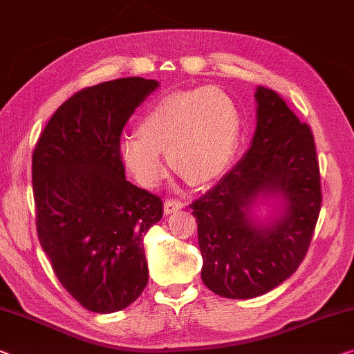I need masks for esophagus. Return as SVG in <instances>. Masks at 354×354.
I'll return each mask as SVG.
<instances>
[{
	"label": "esophagus",
	"mask_w": 354,
	"mask_h": 354,
	"mask_svg": "<svg viewBox=\"0 0 354 354\" xmlns=\"http://www.w3.org/2000/svg\"><path fill=\"white\" fill-rule=\"evenodd\" d=\"M183 207V203H180V201L177 199H166L165 201V214L166 215H171L174 214V212L180 210Z\"/></svg>",
	"instance_id": "esophagus-1"
}]
</instances>
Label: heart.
Masks as SVG:
<instances>
[{
    "instance_id": "heart-1",
    "label": "heart",
    "mask_w": 354,
    "mask_h": 354,
    "mask_svg": "<svg viewBox=\"0 0 354 354\" xmlns=\"http://www.w3.org/2000/svg\"><path fill=\"white\" fill-rule=\"evenodd\" d=\"M139 136L120 140L123 165L144 187L165 177L166 161L193 185L218 178L237 145L239 115L234 101L216 86L176 91L147 109Z\"/></svg>"
}]
</instances>
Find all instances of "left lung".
Returning <instances> with one entry per match:
<instances>
[{"label": "left lung", "instance_id": "1", "mask_svg": "<svg viewBox=\"0 0 354 354\" xmlns=\"http://www.w3.org/2000/svg\"><path fill=\"white\" fill-rule=\"evenodd\" d=\"M257 131L232 169L189 205L198 221L204 285L227 299L266 295L306 258L322 209L313 134L277 91L258 86ZM274 204L261 221L256 207Z\"/></svg>", "mask_w": 354, "mask_h": 354}]
</instances>
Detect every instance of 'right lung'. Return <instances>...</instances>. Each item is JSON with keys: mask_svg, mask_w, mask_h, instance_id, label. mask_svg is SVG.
I'll return each instance as SVG.
<instances>
[{"mask_svg": "<svg viewBox=\"0 0 354 354\" xmlns=\"http://www.w3.org/2000/svg\"><path fill=\"white\" fill-rule=\"evenodd\" d=\"M160 82L124 77L71 96L32 151V193L41 247L80 306L113 313L149 281L144 236L162 216L158 196L124 177V123Z\"/></svg>", "mask_w": 354, "mask_h": 354, "instance_id": "right-lung-1", "label": "right lung"}]
</instances>
